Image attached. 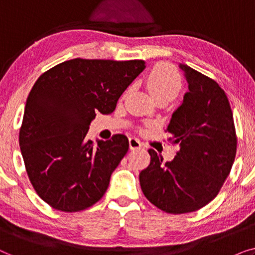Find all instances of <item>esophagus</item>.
Wrapping results in <instances>:
<instances>
[{
	"instance_id": "obj_1",
	"label": "esophagus",
	"mask_w": 255,
	"mask_h": 255,
	"mask_svg": "<svg viewBox=\"0 0 255 255\" xmlns=\"http://www.w3.org/2000/svg\"><path fill=\"white\" fill-rule=\"evenodd\" d=\"M128 145H130L131 149H138V148L142 147V144L140 142V140L134 137H131L130 139H128Z\"/></svg>"
}]
</instances>
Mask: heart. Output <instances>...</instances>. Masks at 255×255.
<instances>
[{"instance_id":"1","label":"heart","mask_w":255,"mask_h":255,"mask_svg":"<svg viewBox=\"0 0 255 255\" xmlns=\"http://www.w3.org/2000/svg\"><path fill=\"white\" fill-rule=\"evenodd\" d=\"M148 92L155 101H172L182 89V79L179 72L168 64H159L152 68L146 79Z\"/></svg>"}]
</instances>
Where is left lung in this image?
I'll return each mask as SVG.
<instances>
[{"instance_id":"obj_1","label":"left lung","mask_w":255,"mask_h":255,"mask_svg":"<svg viewBox=\"0 0 255 255\" xmlns=\"http://www.w3.org/2000/svg\"><path fill=\"white\" fill-rule=\"evenodd\" d=\"M188 82L166 131L180 151L163 163L154 149L139 174L146 198L168 214L196 211L214 200L231 172L237 135L228 96L214 80L180 64Z\"/></svg>"}]
</instances>
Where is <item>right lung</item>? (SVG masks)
Returning <instances> with one entry per match:
<instances>
[{
    "label": "right lung",
    "mask_w": 255,
    "mask_h": 255,
    "mask_svg": "<svg viewBox=\"0 0 255 255\" xmlns=\"http://www.w3.org/2000/svg\"><path fill=\"white\" fill-rule=\"evenodd\" d=\"M145 67L142 60L76 58L38 78L26 100L19 146L34 190L52 208L81 211L103 197L128 140L115 134L95 147L86 134L96 114L113 113Z\"/></svg>",
    "instance_id": "obj_1"
}]
</instances>
